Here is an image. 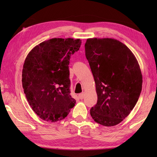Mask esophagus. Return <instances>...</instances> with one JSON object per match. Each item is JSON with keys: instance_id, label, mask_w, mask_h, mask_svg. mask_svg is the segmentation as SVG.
Here are the masks:
<instances>
[{"instance_id": "1", "label": "esophagus", "mask_w": 157, "mask_h": 157, "mask_svg": "<svg viewBox=\"0 0 157 157\" xmlns=\"http://www.w3.org/2000/svg\"><path fill=\"white\" fill-rule=\"evenodd\" d=\"M84 95H85V94H84V92H83V93H82V94H79V99H81V100L83 99V98H84Z\"/></svg>"}]
</instances>
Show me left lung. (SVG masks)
Listing matches in <instances>:
<instances>
[{"label":"left lung","instance_id":"left-lung-1","mask_svg":"<svg viewBox=\"0 0 157 157\" xmlns=\"http://www.w3.org/2000/svg\"><path fill=\"white\" fill-rule=\"evenodd\" d=\"M85 55L98 95L91 116L102 125H116L130 113L141 92L139 62L125 45L111 38L87 39Z\"/></svg>","mask_w":157,"mask_h":157}]
</instances>
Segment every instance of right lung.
<instances>
[{
  "label": "right lung",
  "mask_w": 157,
  "mask_h": 157,
  "mask_svg": "<svg viewBox=\"0 0 157 157\" xmlns=\"http://www.w3.org/2000/svg\"><path fill=\"white\" fill-rule=\"evenodd\" d=\"M79 39L53 38L28 53L23 64L22 84L29 105L42 120L65 118L76 102L70 95L68 64L78 51Z\"/></svg>",
  "instance_id": "obj_1"
}]
</instances>
